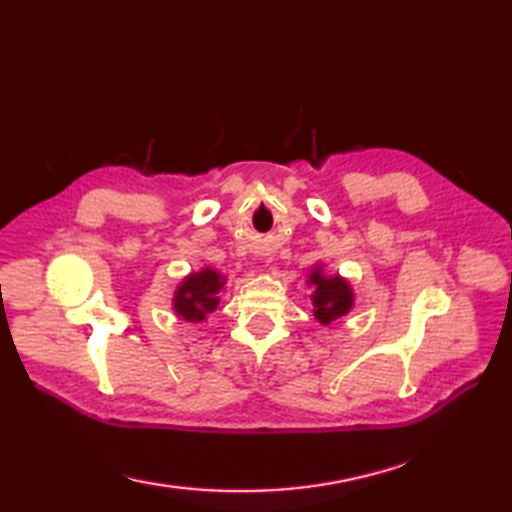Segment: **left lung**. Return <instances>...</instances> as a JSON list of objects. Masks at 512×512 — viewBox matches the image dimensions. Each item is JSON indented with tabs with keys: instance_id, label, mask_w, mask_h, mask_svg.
I'll list each match as a JSON object with an SVG mask.
<instances>
[{
	"instance_id": "8db88e82",
	"label": "left lung",
	"mask_w": 512,
	"mask_h": 512,
	"mask_svg": "<svg viewBox=\"0 0 512 512\" xmlns=\"http://www.w3.org/2000/svg\"><path fill=\"white\" fill-rule=\"evenodd\" d=\"M310 282L315 284L313 306L315 317L321 323H330L352 308V291L341 278H323L319 271H315L310 273Z\"/></svg>"
}]
</instances>
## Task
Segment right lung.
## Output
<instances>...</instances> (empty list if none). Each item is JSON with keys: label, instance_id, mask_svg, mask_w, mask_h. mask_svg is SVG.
I'll use <instances>...</instances> for the list:
<instances>
[{"label": "right lung", "instance_id": "1", "mask_svg": "<svg viewBox=\"0 0 512 512\" xmlns=\"http://www.w3.org/2000/svg\"><path fill=\"white\" fill-rule=\"evenodd\" d=\"M226 278L213 269H204L189 276L176 293L173 306L176 313L186 321H202L206 315L213 313L219 304V291Z\"/></svg>", "mask_w": 512, "mask_h": 512}]
</instances>
